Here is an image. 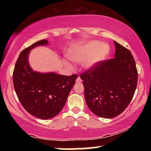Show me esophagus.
Instances as JSON below:
<instances>
[{"label": "esophagus", "mask_w": 151, "mask_h": 151, "mask_svg": "<svg viewBox=\"0 0 151 151\" xmlns=\"http://www.w3.org/2000/svg\"><path fill=\"white\" fill-rule=\"evenodd\" d=\"M81 81H82V80H81V78L79 77H78L77 79V80H76V82H77V83H81Z\"/></svg>", "instance_id": "1"}]
</instances>
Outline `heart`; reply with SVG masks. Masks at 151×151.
I'll use <instances>...</instances> for the list:
<instances>
[{
	"label": "heart",
	"mask_w": 151,
	"mask_h": 151,
	"mask_svg": "<svg viewBox=\"0 0 151 151\" xmlns=\"http://www.w3.org/2000/svg\"><path fill=\"white\" fill-rule=\"evenodd\" d=\"M110 52V47L106 43L91 40L74 47L67 53V57L72 61L80 63L86 70L93 68L104 60Z\"/></svg>",
	"instance_id": "1"
}]
</instances>
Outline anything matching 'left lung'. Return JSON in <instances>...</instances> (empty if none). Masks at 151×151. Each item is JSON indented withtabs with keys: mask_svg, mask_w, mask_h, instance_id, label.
I'll return each instance as SVG.
<instances>
[{
	"mask_svg": "<svg viewBox=\"0 0 151 151\" xmlns=\"http://www.w3.org/2000/svg\"><path fill=\"white\" fill-rule=\"evenodd\" d=\"M114 58L101 62L81 74L87 106L98 116L111 119L124 111L132 100L138 72L131 52L114 41Z\"/></svg>",
	"mask_w": 151,
	"mask_h": 151,
	"instance_id": "1",
	"label": "left lung"
}]
</instances>
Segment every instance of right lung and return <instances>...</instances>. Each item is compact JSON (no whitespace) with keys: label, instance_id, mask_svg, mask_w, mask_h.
<instances>
[{"label":"right lung","instance_id":"1","mask_svg":"<svg viewBox=\"0 0 151 151\" xmlns=\"http://www.w3.org/2000/svg\"><path fill=\"white\" fill-rule=\"evenodd\" d=\"M47 45L48 41L42 40L22 50L13 75L19 101L28 113L40 119H52L61 111L77 78V74L65 76L33 71L28 62L30 50Z\"/></svg>","mask_w":151,"mask_h":151}]
</instances>
